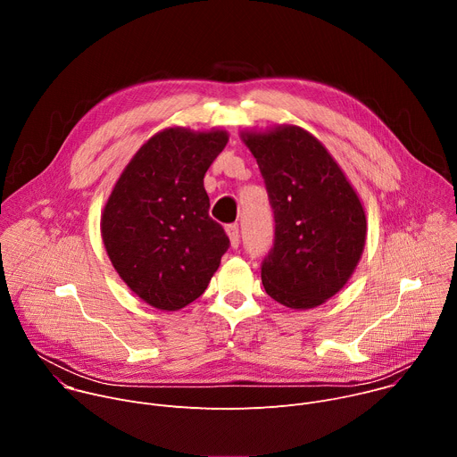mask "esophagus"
I'll use <instances>...</instances> for the list:
<instances>
[{"instance_id":"34e87169","label":"esophagus","mask_w":457,"mask_h":457,"mask_svg":"<svg viewBox=\"0 0 457 457\" xmlns=\"http://www.w3.org/2000/svg\"><path fill=\"white\" fill-rule=\"evenodd\" d=\"M226 233H228V237H229L231 247H238V244H240V229H238V224H228V226H226Z\"/></svg>"}]
</instances>
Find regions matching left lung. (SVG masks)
<instances>
[{
  "mask_svg": "<svg viewBox=\"0 0 457 457\" xmlns=\"http://www.w3.org/2000/svg\"><path fill=\"white\" fill-rule=\"evenodd\" d=\"M262 173L275 240L262 260L266 293L291 309H311L337 295L365 245V212L340 166L311 134L280 126L245 134Z\"/></svg>",
  "mask_w": 457,
  "mask_h": 457,
  "instance_id": "1",
  "label": "left lung"
}]
</instances>
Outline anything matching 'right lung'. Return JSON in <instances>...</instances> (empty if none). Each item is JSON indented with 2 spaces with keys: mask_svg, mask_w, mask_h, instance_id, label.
<instances>
[{
  "mask_svg": "<svg viewBox=\"0 0 457 457\" xmlns=\"http://www.w3.org/2000/svg\"><path fill=\"white\" fill-rule=\"evenodd\" d=\"M226 145L222 129H164L129 161L104 206L101 233L113 268L157 309L197 300L229 247L204 189V175Z\"/></svg>",
  "mask_w": 457,
  "mask_h": 457,
  "instance_id": "1",
  "label": "right lung"
}]
</instances>
